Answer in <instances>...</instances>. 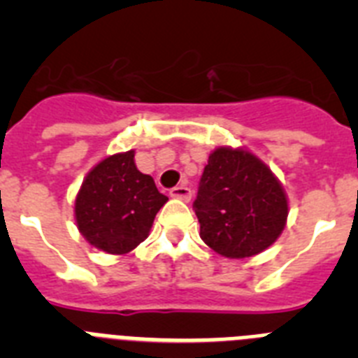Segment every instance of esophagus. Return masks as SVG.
<instances>
[{
	"instance_id": "34e87169",
	"label": "esophagus",
	"mask_w": 358,
	"mask_h": 358,
	"mask_svg": "<svg viewBox=\"0 0 358 358\" xmlns=\"http://www.w3.org/2000/svg\"><path fill=\"white\" fill-rule=\"evenodd\" d=\"M170 195H172L173 199H181V201H186L188 202L189 199H192V189L186 188V186H176V188L170 189Z\"/></svg>"
}]
</instances>
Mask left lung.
I'll return each mask as SVG.
<instances>
[{
  "label": "left lung",
  "mask_w": 358,
  "mask_h": 358,
  "mask_svg": "<svg viewBox=\"0 0 358 358\" xmlns=\"http://www.w3.org/2000/svg\"><path fill=\"white\" fill-rule=\"evenodd\" d=\"M194 208L204 243L235 260L271 248L289 217V199L278 177L245 148L211 152Z\"/></svg>",
  "instance_id": "left-lung-1"
}]
</instances>
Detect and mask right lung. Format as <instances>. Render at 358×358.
<instances>
[{"label":"right lung","instance_id":"1","mask_svg":"<svg viewBox=\"0 0 358 358\" xmlns=\"http://www.w3.org/2000/svg\"><path fill=\"white\" fill-rule=\"evenodd\" d=\"M169 197L141 173L134 150L102 159L84 177L75 199V220L93 248L109 255H127L150 233L157 211Z\"/></svg>","mask_w":358,"mask_h":358}]
</instances>
